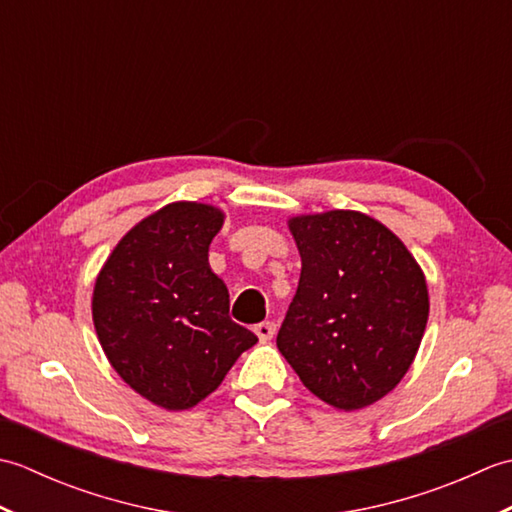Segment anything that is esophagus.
<instances>
[{
    "instance_id": "obj_1",
    "label": "esophagus",
    "mask_w": 512,
    "mask_h": 512,
    "mask_svg": "<svg viewBox=\"0 0 512 512\" xmlns=\"http://www.w3.org/2000/svg\"><path fill=\"white\" fill-rule=\"evenodd\" d=\"M277 332V325L273 321H262L255 325V334L259 336V341H270Z\"/></svg>"
}]
</instances>
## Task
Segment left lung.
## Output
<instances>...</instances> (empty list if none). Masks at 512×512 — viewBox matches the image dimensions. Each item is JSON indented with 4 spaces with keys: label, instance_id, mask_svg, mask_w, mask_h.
<instances>
[{
    "label": "left lung",
    "instance_id": "obj_1",
    "mask_svg": "<svg viewBox=\"0 0 512 512\" xmlns=\"http://www.w3.org/2000/svg\"><path fill=\"white\" fill-rule=\"evenodd\" d=\"M301 277L277 334L301 383L354 411L387 396L407 374L429 319L427 281L407 246L358 211L288 222Z\"/></svg>",
    "mask_w": 512,
    "mask_h": 512
}]
</instances>
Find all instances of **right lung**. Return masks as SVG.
<instances>
[{"label": "right lung", "instance_id": "obj_1", "mask_svg": "<svg viewBox=\"0 0 512 512\" xmlns=\"http://www.w3.org/2000/svg\"><path fill=\"white\" fill-rule=\"evenodd\" d=\"M224 213L173 202L145 217L96 277L92 319L116 374L169 411L220 387L257 336L228 317V290L209 266Z\"/></svg>", "mask_w": 512, "mask_h": 512}]
</instances>
